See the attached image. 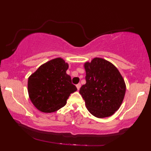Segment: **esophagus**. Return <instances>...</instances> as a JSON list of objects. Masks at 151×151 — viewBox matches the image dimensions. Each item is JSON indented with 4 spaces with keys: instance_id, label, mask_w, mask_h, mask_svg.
Returning a JSON list of instances; mask_svg holds the SVG:
<instances>
[{
    "instance_id": "esophagus-1",
    "label": "esophagus",
    "mask_w": 151,
    "mask_h": 151,
    "mask_svg": "<svg viewBox=\"0 0 151 151\" xmlns=\"http://www.w3.org/2000/svg\"><path fill=\"white\" fill-rule=\"evenodd\" d=\"M80 86H81V84H80V83H79V84H77V85H76V87H77V88H78V90H79V89H80Z\"/></svg>"
}]
</instances>
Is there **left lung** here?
Returning a JSON list of instances; mask_svg holds the SVG:
<instances>
[{"instance_id":"obj_1","label":"left lung","mask_w":151,"mask_h":151,"mask_svg":"<svg viewBox=\"0 0 151 151\" xmlns=\"http://www.w3.org/2000/svg\"><path fill=\"white\" fill-rule=\"evenodd\" d=\"M86 84L80 93L88 111L99 118L114 114L124 98L126 84L118 69L106 60L95 58L84 64Z\"/></svg>"}]
</instances>
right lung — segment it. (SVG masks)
Wrapping results in <instances>:
<instances>
[{"instance_id": "right-lung-1", "label": "right lung", "mask_w": 151, "mask_h": 151, "mask_svg": "<svg viewBox=\"0 0 151 151\" xmlns=\"http://www.w3.org/2000/svg\"><path fill=\"white\" fill-rule=\"evenodd\" d=\"M68 67L63 59L58 58L41 65L29 78V96L39 111L52 113L59 110L70 94L77 91L71 76L66 73Z\"/></svg>"}]
</instances>
